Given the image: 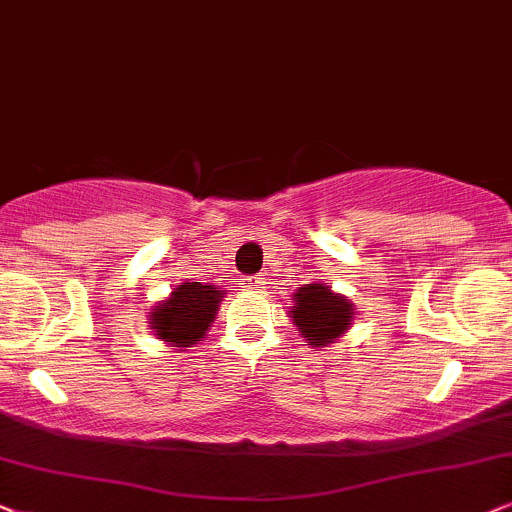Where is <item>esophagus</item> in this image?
<instances>
[{
	"label": "esophagus",
	"mask_w": 512,
	"mask_h": 512,
	"mask_svg": "<svg viewBox=\"0 0 512 512\" xmlns=\"http://www.w3.org/2000/svg\"><path fill=\"white\" fill-rule=\"evenodd\" d=\"M243 288L260 290V288H264V278L262 276H245L243 278Z\"/></svg>",
	"instance_id": "obj_1"
}]
</instances>
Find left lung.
Masks as SVG:
<instances>
[{
	"instance_id": "8db88e82",
	"label": "left lung",
	"mask_w": 512,
	"mask_h": 512,
	"mask_svg": "<svg viewBox=\"0 0 512 512\" xmlns=\"http://www.w3.org/2000/svg\"><path fill=\"white\" fill-rule=\"evenodd\" d=\"M293 321L312 345H328L349 328L352 304L342 300L321 283H307L295 293Z\"/></svg>"
}]
</instances>
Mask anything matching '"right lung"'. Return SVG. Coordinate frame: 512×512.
Returning <instances> with one entry per match:
<instances>
[{
  "label": "right lung",
  "instance_id": "1",
  "mask_svg": "<svg viewBox=\"0 0 512 512\" xmlns=\"http://www.w3.org/2000/svg\"><path fill=\"white\" fill-rule=\"evenodd\" d=\"M222 297V290L196 281L174 288L170 300L153 309L155 335L177 347L196 345L215 319Z\"/></svg>",
  "mask_w": 512,
  "mask_h": 512
}]
</instances>
